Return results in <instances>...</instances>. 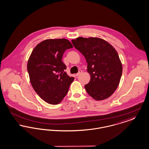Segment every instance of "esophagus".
<instances>
[{
  "label": "esophagus",
  "mask_w": 149,
  "mask_h": 149,
  "mask_svg": "<svg viewBox=\"0 0 149 149\" xmlns=\"http://www.w3.org/2000/svg\"><path fill=\"white\" fill-rule=\"evenodd\" d=\"M81 73H82V71H81V70H79V71H78V72L76 74V76H77V77H78Z\"/></svg>",
  "instance_id": "esophagus-1"
}]
</instances>
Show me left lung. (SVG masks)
<instances>
[{"mask_svg":"<svg viewBox=\"0 0 149 149\" xmlns=\"http://www.w3.org/2000/svg\"><path fill=\"white\" fill-rule=\"evenodd\" d=\"M71 42L87 62L91 80L84 87L88 95L97 101L111 96L118 87L122 74V64L115 49L96 37H79Z\"/></svg>","mask_w":149,"mask_h":149,"instance_id":"left-lung-1","label":"left lung"}]
</instances>
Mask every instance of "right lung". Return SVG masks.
Segmentation results:
<instances>
[{
	"label": "right lung",
	"mask_w": 149,
	"mask_h": 149,
	"mask_svg": "<svg viewBox=\"0 0 149 149\" xmlns=\"http://www.w3.org/2000/svg\"><path fill=\"white\" fill-rule=\"evenodd\" d=\"M66 39H46L38 44L29 57L27 69L36 93L45 102L57 105L67 95L74 78L64 70L63 53L72 48Z\"/></svg>",
	"instance_id": "obj_1"
}]
</instances>
